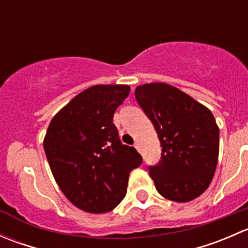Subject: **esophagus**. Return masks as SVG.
I'll use <instances>...</instances> for the list:
<instances>
[{
	"label": "esophagus",
	"mask_w": 248,
	"mask_h": 248,
	"mask_svg": "<svg viewBox=\"0 0 248 248\" xmlns=\"http://www.w3.org/2000/svg\"><path fill=\"white\" fill-rule=\"evenodd\" d=\"M134 147H136L137 150H139V144H138V142H136V144H134Z\"/></svg>",
	"instance_id": "obj_1"
}]
</instances>
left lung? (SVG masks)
Wrapping results in <instances>:
<instances>
[{
    "instance_id": "left-lung-1",
    "label": "left lung",
    "mask_w": 248,
    "mask_h": 248,
    "mask_svg": "<svg viewBox=\"0 0 248 248\" xmlns=\"http://www.w3.org/2000/svg\"><path fill=\"white\" fill-rule=\"evenodd\" d=\"M136 98L154 124L162 159L150 167L157 192L171 202L198 198L210 186L219 152V128L209 108L172 85L137 86Z\"/></svg>"
}]
</instances>
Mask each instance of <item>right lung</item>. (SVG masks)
<instances>
[{
	"label": "right lung",
	"mask_w": 248,
	"mask_h": 248,
	"mask_svg": "<svg viewBox=\"0 0 248 248\" xmlns=\"http://www.w3.org/2000/svg\"><path fill=\"white\" fill-rule=\"evenodd\" d=\"M128 85H94L56 112L43 140L54 179L74 206L106 214L124 198L129 172L141 164L134 147L122 145L112 124Z\"/></svg>",
	"instance_id": "1"
}]
</instances>
